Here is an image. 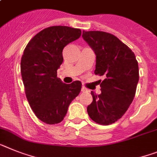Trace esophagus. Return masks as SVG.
I'll list each match as a JSON object with an SVG mask.
<instances>
[{
  "instance_id": "34e87169",
  "label": "esophagus",
  "mask_w": 157,
  "mask_h": 157,
  "mask_svg": "<svg viewBox=\"0 0 157 157\" xmlns=\"http://www.w3.org/2000/svg\"><path fill=\"white\" fill-rule=\"evenodd\" d=\"M82 92H87L88 90L85 87V86H82V89H81Z\"/></svg>"
}]
</instances>
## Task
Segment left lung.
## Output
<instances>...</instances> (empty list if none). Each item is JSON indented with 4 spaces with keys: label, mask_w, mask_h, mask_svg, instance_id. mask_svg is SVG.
<instances>
[{
    "label": "left lung",
    "mask_w": 157,
    "mask_h": 157,
    "mask_svg": "<svg viewBox=\"0 0 157 157\" xmlns=\"http://www.w3.org/2000/svg\"><path fill=\"white\" fill-rule=\"evenodd\" d=\"M82 38L96 55L94 74L105 77L100 84L101 93L91 92L93 101L87 113L98 124H113L124 114L134 98L138 63L130 48L110 33L83 31Z\"/></svg>",
    "instance_id": "1"
}]
</instances>
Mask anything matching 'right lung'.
I'll return each mask as SVG.
<instances>
[{
  "label": "right lung",
  "mask_w": 157,
  "mask_h": 157,
  "mask_svg": "<svg viewBox=\"0 0 157 157\" xmlns=\"http://www.w3.org/2000/svg\"><path fill=\"white\" fill-rule=\"evenodd\" d=\"M81 34L80 29L71 27H48L37 33L24 51L21 72L26 98L36 116L46 124L61 122L81 91V82L66 84L57 77L64 47Z\"/></svg>",
  "instance_id": "1"
}]
</instances>
